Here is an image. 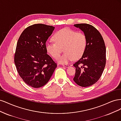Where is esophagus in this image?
Returning <instances> with one entry per match:
<instances>
[{
    "label": "esophagus",
    "instance_id": "1",
    "mask_svg": "<svg viewBox=\"0 0 121 121\" xmlns=\"http://www.w3.org/2000/svg\"><path fill=\"white\" fill-rule=\"evenodd\" d=\"M63 66L65 67H66V68H68L69 67V65H67V64H64L63 65Z\"/></svg>",
    "mask_w": 121,
    "mask_h": 121
}]
</instances>
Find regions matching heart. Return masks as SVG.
Here are the masks:
<instances>
[{"label":"heart","instance_id":"heart-1","mask_svg":"<svg viewBox=\"0 0 121 121\" xmlns=\"http://www.w3.org/2000/svg\"><path fill=\"white\" fill-rule=\"evenodd\" d=\"M55 42H47L45 49L50 56L56 58L60 56L61 49L64 53L57 58V61L66 64L73 59L81 58L86 50L87 39L82 32H76L69 28H65L57 31L52 37Z\"/></svg>","mask_w":121,"mask_h":121}]
</instances>
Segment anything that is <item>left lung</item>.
I'll return each mask as SVG.
<instances>
[{
	"instance_id": "8db88e82",
	"label": "left lung",
	"mask_w": 121,
	"mask_h": 121,
	"mask_svg": "<svg viewBox=\"0 0 121 121\" xmlns=\"http://www.w3.org/2000/svg\"><path fill=\"white\" fill-rule=\"evenodd\" d=\"M74 26L84 32L87 44L82 57L73 64L76 68L73 80L80 86L88 87L95 83L104 72L106 64V47L100 32L93 26L78 24Z\"/></svg>"
}]
</instances>
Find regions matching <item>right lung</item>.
Here are the masks:
<instances>
[{
  "mask_svg": "<svg viewBox=\"0 0 121 121\" xmlns=\"http://www.w3.org/2000/svg\"><path fill=\"white\" fill-rule=\"evenodd\" d=\"M54 27L42 24L30 26L18 39L14 61L23 81L33 88H40L48 82L57 67L47 54L45 43Z\"/></svg>",
  "mask_w": 121,
  "mask_h": 121,
  "instance_id": "add662e5",
  "label": "right lung"
}]
</instances>
